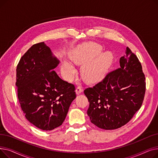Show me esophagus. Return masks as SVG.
I'll return each mask as SVG.
<instances>
[{
  "label": "esophagus",
  "mask_w": 158,
  "mask_h": 158,
  "mask_svg": "<svg viewBox=\"0 0 158 158\" xmlns=\"http://www.w3.org/2000/svg\"><path fill=\"white\" fill-rule=\"evenodd\" d=\"M76 92L77 95H79L80 94H81L82 92H83V89H82V87H81V86H77V87L76 90Z\"/></svg>",
  "instance_id": "esophagus-1"
}]
</instances>
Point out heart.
<instances>
[{"label":"heart","mask_w":158,"mask_h":158,"mask_svg":"<svg viewBox=\"0 0 158 158\" xmlns=\"http://www.w3.org/2000/svg\"><path fill=\"white\" fill-rule=\"evenodd\" d=\"M102 47L95 43H88L71 52L70 57L76 63L87 62L82 69V76L88 81L93 82L102 79L107 73L113 60L111 52L101 53ZM89 62H88L87 61ZM63 70L66 76L70 77L76 72L72 64L66 62Z\"/></svg>","instance_id":"1"}]
</instances>
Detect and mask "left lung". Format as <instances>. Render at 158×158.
Segmentation results:
<instances>
[{
  "mask_svg": "<svg viewBox=\"0 0 158 158\" xmlns=\"http://www.w3.org/2000/svg\"><path fill=\"white\" fill-rule=\"evenodd\" d=\"M126 53L120 59V68L84 91L91 122L101 129L113 130L126 125L143 101L146 82L142 64L128 47Z\"/></svg>",
  "mask_w": 158,
  "mask_h": 158,
  "instance_id": "1",
  "label": "left lung"
}]
</instances>
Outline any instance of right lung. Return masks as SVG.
<instances>
[{"label": "right lung", "mask_w": 158, "mask_h": 158, "mask_svg": "<svg viewBox=\"0 0 158 158\" xmlns=\"http://www.w3.org/2000/svg\"><path fill=\"white\" fill-rule=\"evenodd\" d=\"M59 63L50 48L40 42L22 56L16 67V86L22 110L29 122L44 131L61 125L76 97L75 86L54 70Z\"/></svg>", "instance_id": "1"}]
</instances>
